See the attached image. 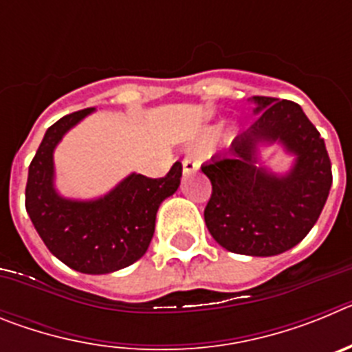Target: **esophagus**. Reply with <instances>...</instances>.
<instances>
[{
    "mask_svg": "<svg viewBox=\"0 0 352 352\" xmlns=\"http://www.w3.org/2000/svg\"><path fill=\"white\" fill-rule=\"evenodd\" d=\"M199 169V162L192 157H186L183 158V173L185 174H190L195 173Z\"/></svg>",
    "mask_w": 352,
    "mask_h": 352,
    "instance_id": "1",
    "label": "esophagus"
}]
</instances>
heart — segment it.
<instances>
[{
	"mask_svg": "<svg viewBox=\"0 0 352 352\" xmlns=\"http://www.w3.org/2000/svg\"><path fill=\"white\" fill-rule=\"evenodd\" d=\"M220 133V126H211V129L206 130V133H204V139L206 141H214V139L219 138Z\"/></svg>",
	"mask_w": 352,
	"mask_h": 352,
	"instance_id": "heart-1",
	"label": "heart"
}]
</instances>
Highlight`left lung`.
I'll use <instances>...</instances> for the list:
<instances>
[{
	"instance_id": "obj_1",
	"label": "left lung",
	"mask_w": 352,
	"mask_h": 352,
	"mask_svg": "<svg viewBox=\"0 0 352 352\" xmlns=\"http://www.w3.org/2000/svg\"><path fill=\"white\" fill-rule=\"evenodd\" d=\"M252 102L259 118L226 153L201 167L211 182L204 222L226 250L270 257L309 234L333 176L324 139L300 105L273 96H254ZM275 142L295 155V166L282 177L256 166L258 144Z\"/></svg>"
}]
</instances>
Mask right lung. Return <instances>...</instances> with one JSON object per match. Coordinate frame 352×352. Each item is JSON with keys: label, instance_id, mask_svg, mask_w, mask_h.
<instances>
[{"label": "right lung", "instance_id": "right-lung-1", "mask_svg": "<svg viewBox=\"0 0 352 352\" xmlns=\"http://www.w3.org/2000/svg\"><path fill=\"white\" fill-rule=\"evenodd\" d=\"M95 109H82L49 126L28 170L26 211L45 247L68 268L104 275L141 259L153 238L158 206L178 190L182 162L164 178L132 173L104 197L74 201L54 188L52 153L65 133Z\"/></svg>", "mask_w": 352, "mask_h": 352}]
</instances>
